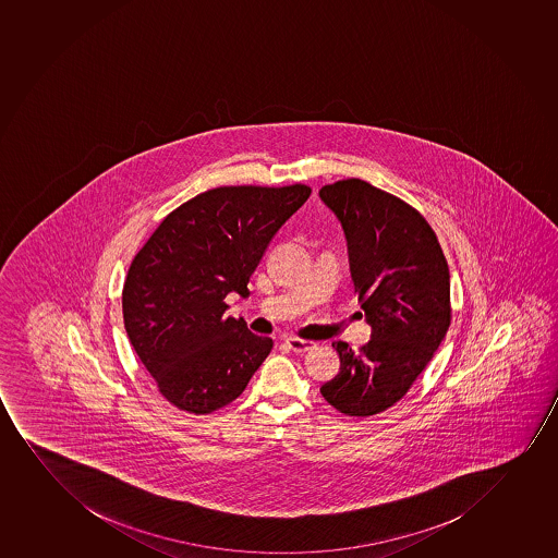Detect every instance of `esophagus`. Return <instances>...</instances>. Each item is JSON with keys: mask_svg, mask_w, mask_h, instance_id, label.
I'll list each match as a JSON object with an SVG mask.
<instances>
[{"mask_svg": "<svg viewBox=\"0 0 558 558\" xmlns=\"http://www.w3.org/2000/svg\"><path fill=\"white\" fill-rule=\"evenodd\" d=\"M286 344L296 354H304V352H310V350L317 347V342L306 341V339H300V337H288Z\"/></svg>", "mask_w": 558, "mask_h": 558, "instance_id": "esophagus-1", "label": "esophagus"}]
</instances>
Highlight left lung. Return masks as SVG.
<instances>
[{
  "label": "left lung",
  "instance_id": "8db88e82",
  "mask_svg": "<svg viewBox=\"0 0 558 558\" xmlns=\"http://www.w3.org/2000/svg\"><path fill=\"white\" fill-rule=\"evenodd\" d=\"M347 235L350 272L372 339L360 352L331 342L341 371L320 387L348 416H372L402 400L450 328V269L429 222L365 180L318 192Z\"/></svg>",
  "mask_w": 558,
  "mask_h": 558
}]
</instances>
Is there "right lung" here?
Instances as JSON below:
<instances>
[{
	"instance_id": "obj_1",
	"label": "right lung",
	"mask_w": 558,
	"mask_h": 558,
	"mask_svg": "<svg viewBox=\"0 0 558 558\" xmlns=\"http://www.w3.org/2000/svg\"><path fill=\"white\" fill-rule=\"evenodd\" d=\"M310 195L304 184L208 190L171 211L132 259L126 336L174 408L208 414L234 402L270 354V337L225 317V299L248 296L270 240Z\"/></svg>"
}]
</instances>
